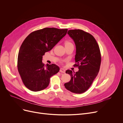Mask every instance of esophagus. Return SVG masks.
Wrapping results in <instances>:
<instances>
[{"mask_svg":"<svg viewBox=\"0 0 123 123\" xmlns=\"http://www.w3.org/2000/svg\"><path fill=\"white\" fill-rule=\"evenodd\" d=\"M60 72L62 73H65V70L63 68H60Z\"/></svg>","mask_w":123,"mask_h":123,"instance_id":"esophagus-1","label":"esophagus"}]
</instances>
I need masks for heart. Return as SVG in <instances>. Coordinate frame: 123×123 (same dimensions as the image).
<instances>
[{
  "label": "heart",
  "instance_id": "heart-1",
  "mask_svg": "<svg viewBox=\"0 0 123 123\" xmlns=\"http://www.w3.org/2000/svg\"><path fill=\"white\" fill-rule=\"evenodd\" d=\"M68 44H71V43L70 42H66V43H65V45H68Z\"/></svg>",
  "mask_w": 123,
  "mask_h": 123
}]
</instances>
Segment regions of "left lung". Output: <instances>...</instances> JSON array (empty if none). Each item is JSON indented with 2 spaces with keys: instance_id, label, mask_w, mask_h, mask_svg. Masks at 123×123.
Returning a JSON list of instances; mask_svg holds the SVG:
<instances>
[{
  "instance_id": "1",
  "label": "left lung",
  "mask_w": 123,
  "mask_h": 123,
  "mask_svg": "<svg viewBox=\"0 0 123 123\" xmlns=\"http://www.w3.org/2000/svg\"><path fill=\"white\" fill-rule=\"evenodd\" d=\"M67 33L75 44L74 66H78L79 70L76 73L66 70L71 80L64 86L70 92L81 94L90 88L98 74L101 62L100 48L94 37L82 30H70Z\"/></svg>"
}]
</instances>
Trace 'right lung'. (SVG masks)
Returning a JSON list of instances; mask_svg holds the SVG:
<instances>
[{"label": "right lung", "mask_w": 123, "mask_h": 123, "mask_svg": "<svg viewBox=\"0 0 123 123\" xmlns=\"http://www.w3.org/2000/svg\"><path fill=\"white\" fill-rule=\"evenodd\" d=\"M67 29L45 28L31 33L19 51L17 67L23 83L31 91L44 90L49 84L51 76L59 71L54 64L44 65L42 58L67 33Z\"/></svg>", "instance_id": "right-lung-1"}]
</instances>
